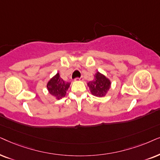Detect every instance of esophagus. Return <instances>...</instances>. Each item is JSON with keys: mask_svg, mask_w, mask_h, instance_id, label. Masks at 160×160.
<instances>
[{"mask_svg": "<svg viewBox=\"0 0 160 160\" xmlns=\"http://www.w3.org/2000/svg\"><path fill=\"white\" fill-rule=\"evenodd\" d=\"M83 80V78H82V77H80V78H77L75 79V80Z\"/></svg>", "mask_w": 160, "mask_h": 160, "instance_id": "obj_1", "label": "esophagus"}]
</instances>
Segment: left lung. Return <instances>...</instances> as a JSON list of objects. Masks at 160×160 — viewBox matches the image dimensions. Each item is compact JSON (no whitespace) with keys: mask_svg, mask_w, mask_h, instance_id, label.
<instances>
[{"mask_svg":"<svg viewBox=\"0 0 160 160\" xmlns=\"http://www.w3.org/2000/svg\"><path fill=\"white\" fill-rule=\"evenodd\" d=\"M88 86L93 96L102 97H104L110 89V81L105 75L97 72L93 80L88 82Z\"/></svg>","mask_w":160,"mask_h":160,"instance_id":"8db88e82","label":"left lung"}]
</instances>
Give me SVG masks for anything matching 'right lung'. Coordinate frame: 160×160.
<instances>
[{"instance_id":"obj_1","label":"right lung","mask_w":160,"mask_h":160,"mask_svg":"<svg viewBox=\"0 0 160 160\" xmlns=\"http://www.w3.org/2000/svg\"><path fill=\"white\" fill-rule=\"evenodd\" d=\"M69 86L70 82L64 81L60 77L59 73H57L56 75L53 77L48 82L47 87H48L49 93L51 95L54 96L58 99H60L62 97H65Z\"/></svg>"}]
</instances>
